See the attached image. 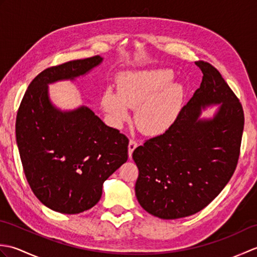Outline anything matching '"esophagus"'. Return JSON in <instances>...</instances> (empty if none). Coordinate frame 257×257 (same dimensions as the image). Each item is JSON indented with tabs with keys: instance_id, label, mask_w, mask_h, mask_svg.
I'll return each mask as SVG.
<instances>
[{
	"instance_id": "obj_1",
	"label": "esophagus",
	"mask_w": 257,
	"mask_h": 257,
	"mask_svg": "<svg viewBox=\"0 0 257 257\" xmlns=\"http://www.w3.org/2000/svg\"><path fill=\"white\" fill-rule=\"evenodd\" d=\"M138 147V144H137V141H135L134 139H130V141H129V146H128V155H129V158L133 156V152H134V150L137 148Z\"/></svg>"
}]
</instances>
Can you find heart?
<instances>
[{
	"label": "heart",
	"mask_w": 257,
	"mask_h": 257,
	"mask_svg": "<svg viewBox=\"0 0 257 257\" xmlns=\"http://www.w3.org/2000/svg\"><path fill=\"white\" fill-rule=\"evenodd\" d=\"M173 72L167 68L136 70L120 74L117 94L108 88L101 105L116 124L129 119L128 108L136 109L135 121L146 135L166 133L176 121L183 105L184 89L173 83Z\"/></svg>",
	"instance_id": "heart-1"
}]
</instances>
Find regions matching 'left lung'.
Wrapping results in <instances>:
<instances>
[{
  "mask_svg": "<svg viewBox=\"0 0 257 257\" xmlns=\"http://www.w3.org/2000/svg\"><path fill=\"white\" fill-rule=\"evenodd\" d=\"M200 88L167 132L136 148V196L144 209L163 220L195 214L230 181L237 165L244 128L241 102L211 64L195 62ZM219 104L212 118L202 108Z\"/></svg>",
  "mask_w": 257,
  "mask_h": 257,
  "instance_id": "left-lung-1",
  "label": "left lung"
}]
</instances>
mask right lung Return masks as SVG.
I'll return each instance as SVG.
<instances>
[{
  "mask_svg": "<svg viewBox=\"0 0 257 257\" xmlns=\"http://www.w3.org/2000/svg\"><path fill=\"white\" fill-rule=\"evenodd\" d=\"M102 62L94 56L43 70L25 91L16 116V143L33 193L64 214L89 210L101 198L102 184L128 159L129 140L108 127L87 106L61 110L48 85L74 80Z\"/></svg>",
  "mask_w": 257,
  "mask_h": 257,
  "instance_id": "obj_1",
  "label": "right lung"
}]
</instances>
